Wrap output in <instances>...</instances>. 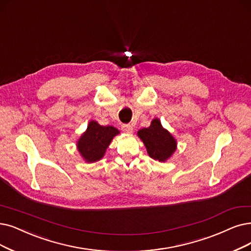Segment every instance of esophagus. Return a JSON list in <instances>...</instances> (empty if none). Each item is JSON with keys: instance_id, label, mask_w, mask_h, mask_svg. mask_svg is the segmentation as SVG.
<instances>
[{"instance_id": "obj_1", "label": "esophagus", "mask_w": 251, "mask_h": 251, "mask_svg": "<svg viewBox=\"0 0 251 251\" xmlns=\"http://www.w3.org/2000/svg\"><path fill=\"white\" fill-rule=\"evenodd\" d=\"M122 129H123L125 133L131 134L133 132V126L131 125H123L122 126Z\"/></svg>"}]
</instances>
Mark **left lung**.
<instances>
[{"mask_svg": "<svg viewBox=\"0 0 251 251\" xmlns=\"http://www.w3.org/2000/svg\"><path fill=\"white\" fill-rule=\"evenodd\" d=\"M138 136L145 144L149 156L159 162H165L176 149L175 139L156 118L152 120L149 127L140 129Z\"/></svg>", "mask_w": 251, "mask_h": 251, "instance_id": "1", "label": "left lung"}]
</instances>
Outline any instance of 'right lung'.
<instances>
[{"instance_id": "right-lung-1", "label": "right lung", "mask_w": 251, "mask_h": 251, "mask_svg": "<svg viewBox=\"0 0 251 251\" xmlns=\"http://www.w3.org/2000/svg\"><path fill=\"white\" fill-rule=\"evenodd\" d=\"M118 133L119 131L114 126H100L93 120L89 123L86 132L79 139L77 144L79 152L86 162H97L103 157L113 137Z\"/></svg>"}]
</instances>
